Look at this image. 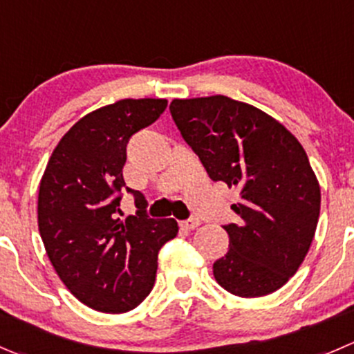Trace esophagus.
<instances>
[{
	"instance_id": "1",
	"label": "esophagus",
	"mask_w": 354,
	"mask_h": 354,
	"mask_svg": "<svg viewBox=\"0 0 354 354\" xmlns=\"http://www.w3.org/2000/svg\"><path fill=\"white\" fill-rule=\"evenodd\" d=\"M181 226H183V228H187V230H195L197 226H201V219L190 218V219H187V221H181Z\"/></svg>"
}]
</instances>
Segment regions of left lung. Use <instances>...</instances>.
<instances>
[{"label": "left lung", "mask_w": 354, "mask_h": 354, "mask_svg": "<svg viewBox=\"0 0 354 354\" xmlns=\"http://www.w3.org/2000/svg\"><path fill=\"white\" fill-rule=\"evenodd\" d=\"M174 124L212 181L239 188L230 249L212 264L219 286L239 297L279 290L310 250L320 185L303 145L272 115L223 95L173 100Z\"/></svg>", "instance_id": "1"}]
</instances>
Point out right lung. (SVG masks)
Segmentation results:
<instances>
[{
  "mask_svg": "<svg viewBox=\"0 0 354 354\" xmlns=\"http://www.w3.org/2000/svg\"><path fill=\"white\" fill-rule=\"evenodd\" d=\"M162 98H126L79 119L58 142L37 195V225L55 272L82 304L102 313L138 306L156 282L157 256L178 233L174 219L147 216L143 194L126 187V145L160 118ZM136 215L121 222L122 192Z\"/></svg>",
  "mask_w": 354,
  "mask_h": 354,
  "instance_id": "obj_1",
  "label": "right lung"
}]
</instances>
